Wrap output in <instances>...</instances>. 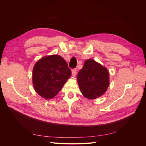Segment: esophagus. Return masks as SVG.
<instances>
[{"label":"esophagus","instance_id":"1","mask_svg":"<svg viewBox=\"0 0 146 146\" xmlns=\"http://www.w3.org/2000/svg\"><path fill=\"white\" fill-rule=\"evenodd\" d=\"M77 71V69H73L72 70V75L73 77H75V76H76Z\"/></svg>","mask_w":146,"mask_h":146}]
</instances>
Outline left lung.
<instances>
[{
    "label": "left lung",
    "instance_id": "1",
    "mask_svg": "<svg viewBox=\"0 0 146 146\" xmlns=\"http://www.w3.org/2000/svg\"><path fill=\"white\" fill-rule=\"evenodd\" d=\"M77 82L82 94L86 98L94 99L107 91L109 72L107 68L94 60H87L78 73Z\"/></svg>",
    "mask_w": 146,
    "mask_h": 146
}]
</instances>
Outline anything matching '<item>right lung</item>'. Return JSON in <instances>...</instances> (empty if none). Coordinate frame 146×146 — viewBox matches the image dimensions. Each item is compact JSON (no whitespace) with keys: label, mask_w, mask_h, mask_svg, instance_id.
Returning <instances> with one entry per match:
<instances>
[{"label":"right lung","mask_w":146,"mask_h":146,"mask_svg":"<svg viewBox=\"0 0 146 146\" xmlns=\"http://www.w3.org/2000/svg\"><path fill=\"white\" fill-rule=\"evenodd\" d=\"M70 76L71 70L61 56L43 57L37 61L33 69L35 90L46 99L54 98Z\"/></svg>","instance_id":"right-lung-1"}]
</instances>
